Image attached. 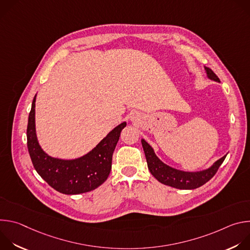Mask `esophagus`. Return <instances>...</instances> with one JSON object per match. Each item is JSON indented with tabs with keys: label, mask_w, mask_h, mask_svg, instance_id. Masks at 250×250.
<instances>
[{
	"label": "esophagus",
	"mask_w": 250,
	"mask_h": 250,
	"mask_svg": "<svg viewBox=\"0 0 250 250\" xmlns=\"http://www.w3.org/2000/svg\"><path fill=\"white\" fill-rule=\"evenodd\" d=\"M130 120H131V121H133V122H134V121H137V120H138V116H137V114H132V115H131V117H130Z\"/></svg>",
	"instance_id": "34e87169"
}]
</instances>
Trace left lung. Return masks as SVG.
<instances>
[{
    "mask_svg": "<svg viewBox=\"0 0 250 250\" xmlns=\"http://www.w3.org/2000/svg\"><path fill=\"white\" fill-rule=\"evenodd\" d=\"M204 68L207 77L209 80L220 82L218 76L209 68L206 66H204ZM141 145L144 147L148 169L154 178H156L160 183L164 185L181 190H192L206 184L217 173L219 167L222 165L227 156H223L207 169L191 172L176 169L164 163L155 154L154 149L146 139L141 138Z\"/></svg>",
    "mask_w": 250,
    "mask_h": 250,
    "instance_id": "left-lung-1",
    "label": "left lung"
}]
</instances>
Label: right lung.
Listing matches in <instances>:
<instances>
[{"mask_svg":"<svg viewBox=\"0 0 250 250\" xmlns=\"http://www.w3.org/2000/svg\"><path fill=\"white\" fill-rule=\"evenodd\" d=\"M34 96L26 129L27 148L34 169L42 179L56 191L65 195H78L95 190L109 177L112 157L126 123L112 129L89 152L74 159L52 157L41 146L35 129Z\"/></svg>","mask_w":250,"mask_h":250,"instance_id":"obj_1","label":"right lung"}]
</instances>
